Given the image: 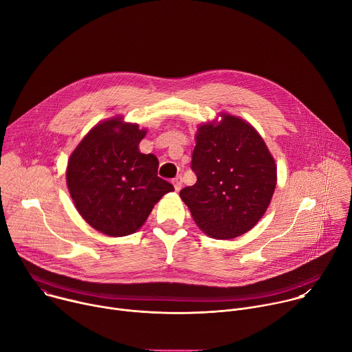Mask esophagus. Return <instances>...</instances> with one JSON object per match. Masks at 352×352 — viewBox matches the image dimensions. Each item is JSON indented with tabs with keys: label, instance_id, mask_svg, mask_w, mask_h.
Listing matches in <instances>:
<instances>
[{
	"label": "esophagus",
	"instance_id": "obj_1",
	"mask_svg": "<svg viewBox=\"0 0 352 352\" xmlns=\"http://www.w3.org/2000/svg\"><path fill=\"white\" fill-rule=\"evenodd\" d=\"M173 184H174V188H175L177 192L181 190V188H182V177L178 175L177 178H174V179H173Z\"/></svg>",
	"mask_w": 352,
	"mask_h": 352
}]
</instances>
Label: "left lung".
Returning <instances> with one entry per match:
<instances>
[{"mask_svg": "<svg viewBox=\"0 0 352 352\" xmlns=\"http://www.w3.org/2000/svg\"><path fill=\"white\" fill-rule=\"evenodd\" d=\"M196 184L179 192L199 228L216 239L248 232L262 219L274 193L273 156L256 129L221 114L197 128L192 153Z\"/></svg>", "mask_w": 352, "mask_h": 352, "instance_id": "8db88e82", "label": "left lung"}]
</instances>
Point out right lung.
I'll use <instances>...</instances> for the list:
<instances>
[{
	"instance_id": "add662e5",
	"label": "right lung",
	"mask_w": 352,
	"mask_h": 352,
	"mask_svg": "<svg viewBox=\"0 0 352 352\" xmlns=\"http://www.w3.org/2000/svg\"><path fill=\"white\" fill-rule=\"evenodd\" d=\"M144 135L138 124L111 118L97 124L69 157L67 185L75 208L106 235L133 234L162 196L174 190L157 175V157L140 153Z\"/></svg>"
}]
</instances>
